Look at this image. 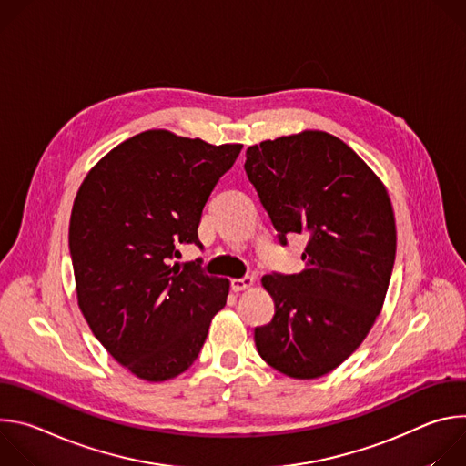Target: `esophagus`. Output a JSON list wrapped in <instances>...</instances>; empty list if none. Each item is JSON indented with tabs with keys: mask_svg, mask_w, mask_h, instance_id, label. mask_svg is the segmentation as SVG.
Returning a JSON list of instances; mask_svg holds the SVG:
<instances>
[{
	"mask_svg": "<svg viewBox=\"0 0 466 466\" xmlns=\"http://www.w3.org/2000/svg\"><path fill=\"white\" fill-rule=\"evenodd\" d=\"M254 277H243V279H234L232 280V289L234 291H247L254 286Z\"/></svg>",
	"mask_w": 466,
	"mask_h": 466,
	"instance_id": "obj_1",
	"label": "esophagus"
}]
</instances>
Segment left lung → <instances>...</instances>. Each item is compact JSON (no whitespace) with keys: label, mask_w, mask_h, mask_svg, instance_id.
Here are the masks:
<instances>
[{"label":"left lung","mask_w":466,"mask_h":466,"mask_svg":"<svg viewBox=\"0 0 466 466\" xmlns=\"http://www.w3.org/2000/svg\"><path fill=\"white\" fill-rule=\"evenodd\" d=\"M245 171L282 245L308 238L299 275H265L275 317L254 329L258 354L279 372L313 380L367 338L389 288L396 225L376 173L322 130L247 149Z\"/></svg>","instance_id":"obj_1"}]
</instances>
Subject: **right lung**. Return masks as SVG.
Masks as SVG:
<instances>
[{"label":"right lung","instance_id":"add662e5","mask_svg":"<svg viewBox=\"0 0 466 466\" xmlns=\"http://www.w3.org/2000/svg\"><path fill=\"white\" fill-rule=\"evenodd\" d=\"M241 144L212 146L164 128L140 132L83 180L70 218L79 308L106 352L132 374L166 381L201 352L230 282L198 261L171 265Z\"/></svg>","mask_w":466,"mask_h":466}]
</instances>
